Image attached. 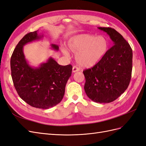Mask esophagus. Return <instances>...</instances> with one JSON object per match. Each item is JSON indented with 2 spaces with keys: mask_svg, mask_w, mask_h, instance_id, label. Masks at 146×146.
<instances>
[{
  "mask_svg": "<svg viewBox=\"0 0 146 146\" xmlns=\"http://www.w3.org/2000/svg\"><path fill=\"white\" fill-rule=\"evenodd\" d=\"M79 70H80V69H79L78 67H77V66H73V68H72V72H76L79 71Z\"/></svg>",
  "mask_w": 146,
  "mask_h": 146,
  "instance_id": "obj_1",
  "label": "esophagus"
}]
</instances>
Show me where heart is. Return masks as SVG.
I'll use <instances>...</instances> for the list:
<instances>
[{"label": "heart", "instance_id": "1", "mask_svg": "<svg viewBox=\"0 0 146 146\" xmlns=\"http://www.w3.org/2000/svg\"><path fill=\"white\" fill-rule=\"evenodd\" d=\"M69 49L76 54L77 62L84 68L92 67L98 63L107 52L108 47L107 39L103 36L83 34L70 38L68 42ZM62 52L66 55L69 52L64 48Z\"/></svg>", "mask_w": 146, "mask_h": 146}]
</instances>
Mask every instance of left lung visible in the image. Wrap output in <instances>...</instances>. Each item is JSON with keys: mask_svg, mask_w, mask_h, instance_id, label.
Instances as JSON below:
<instances>
[{"mask_svg": "<svg viewBox=\"0 0 146 146\" xmlns=\"http://www.w3.org/2000/svg\"><path fill=\"white\" fill-rule=\"evenodd\" d=\"M107 33L114 45L93 67L84 70L87 96L97 103L115 100L127 89L131 80L133 52L130 44L116 30L98 27Z\"/></svg>", "mask_w": 146, "mask_h": 146, "instance_id": "obj_1", "label": "left lung"}]
</instances>
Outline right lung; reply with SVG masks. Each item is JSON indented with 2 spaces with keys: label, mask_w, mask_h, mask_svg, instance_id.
<instances>
[{
  "label": "right lung",
  "mask_w": 146,
  "mask_h": 146,
  "mask_svg": "<svg viewBox=\"0 0 146 146\" xmlns=\"http://www.w3.org/2000/svg\"><path fill=\"white\" fill-rule=\"evenodd\" d=\"M42 37L37 31L26 34L13 52L10 66L13 84L20 98L33 107L47 109L63 99L72 66H61L50 57L38 68L31 67L25 58L23 46ZM51 47L55 50L59 48L56 44Z\"/></svg>",
  "instance_id": "add662e5"
}]
</instances>
